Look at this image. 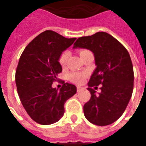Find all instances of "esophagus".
I'll use <instances>...</instances> for the list:
<instances>
[{"label":"esophagus","instance_id":"34e87169","mask_svg":"<svg viewBox=\"0 0 146 146\" xmlns=\"http://www.w3.org/2000/svg\"><path fill=\"white\" fill-rule=\"evenodd\" d=\"M83 89V88L82 87H80V86H77V92H81Z\"/></svg>","mask_w":146,"mask_h":146}]
</instances>
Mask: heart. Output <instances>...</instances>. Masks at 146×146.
I'll use <instances>...</instances> for the list:
<instances>
[{"instance_id":"heart-1","label":"heart","mask_w":146,"mask_h":146,"mask_svg":"<svg viewBox=\"0 0 146 146\" xmlns=\"http://www.w3.org/2000/svg\"><path fill=\"white\" fill-rule=\"evenodd\" d=\"M86 51H89L87 50H82L80 51V55L84 54L85 52ZM69 57V51L67 50H65L64 52L62 53L60 55L59 59H58V62L59 64H60L61 66H64L66 65V61H67V59ZM86 77V74L83 73H77V72H73V73H70L68 75V79L70 81H71L72 82H74L76 84L80 85L82 84V82L85 81V79Z\"/></svg>"}]
</instances>
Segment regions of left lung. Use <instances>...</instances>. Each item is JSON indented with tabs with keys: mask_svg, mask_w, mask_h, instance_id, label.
Segmentation results:
<instances>
[{
	"mask_svg": "<svg viewBox=\"0 0 146 146\" xmlns=\"http://www.w3.org/2000/svg\"><path fill=\"white\" fill-rule=\"evenodd\" d=\"M73 48L92 51L97 66L88 83L91 98L83 106L85 117L97 126L111 124L124 112L133 90V67L129 53L104 32L79 38ZM100 84L102 92L96 95L91 87Z\"/></svg>",
	"mask_w": 146,
	"mask_h": 146,
	"instance_id": "obj_1",
	"label": "left lung"
}]
</instances>
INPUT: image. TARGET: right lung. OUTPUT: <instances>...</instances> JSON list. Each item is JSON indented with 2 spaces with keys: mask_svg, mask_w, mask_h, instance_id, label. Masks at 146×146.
<instances>
[{
  "mask_svg": "<svg viewBox=\"0 0 146 146\" xmlns=\"http://www.w3.org/2000/svg\"><path fill=\"white\" fill-rule=\"evenodd\" d=\"M76 39L46 30L29 42L20 56L15 76L17 92L27 113L39 124L58 121L66 101L76 92V87L67 82L60 90L51 86L62 72L60 55Z\"/></svg>",
  "mask_w": 146,
  "mask_h": 146,
  "instance_id": "add662e5",
  "label": "right lung"
}]
</instances>
